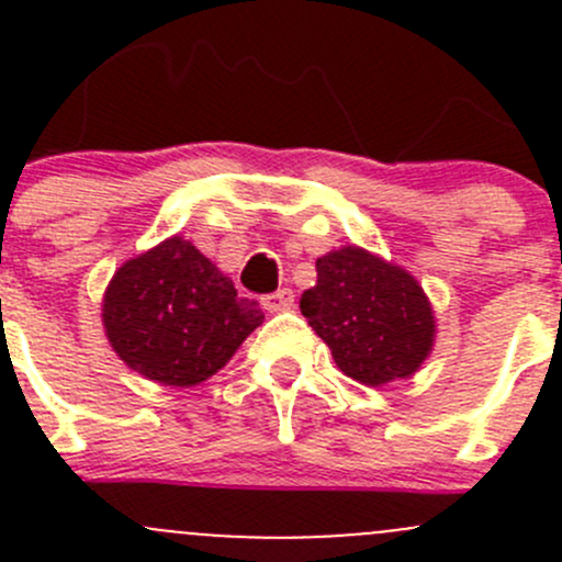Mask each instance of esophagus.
<instances>
[{
    "instance_id": "obj_1",
    "label": "esophagus",
    "mask_w": 562,
    "mask_h": 562,
    "mask_svg": "<svg viewBox=\"0 0 562 562\" xmlns=\"http://www.w3.org/2000/svg\"><path fill=\"white\" fill-rule=\"evenodd\" d=\"M263 307L269 313H285V310L293 307V291L291 288H280L277 293H269V296H263Z\"/></svg>"
}]
</instances>
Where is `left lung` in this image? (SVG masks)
I'll return each instance as SVG.
<instances>
[{"label": "left lung", "instance_id": "1", "mask_svg": "<svg viewBox=\"0 0 562 562\" xmlns=\"http://www.w3.org/2000/svg\"><path fill=\"white\" fill-rule=\"evenodd\" d=\"M315 269V288L299 307L339 370L364 386L411 378L435 345L424 288L402 266L353 245L317 258Z\"/></svg>", "mask_w": 562, "mask_h": 562}]
</instances>
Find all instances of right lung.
<instances>
[{"label":"right lung","mask_w":562,"mask_h":562,"mask_svg":"<svg viewBox=\"0 0 562 562\" xmlns=\"http://www.w3.org/2000/svg\"><path fill=\"white\" fill-rule=\"evenodd\" d=\"M260 323L258 304L181 236L119 266L103 299L111 348L162 386L190 389L212 378Z\"/></svg>","instance_id":"right-lung-1"}]
</instances>
